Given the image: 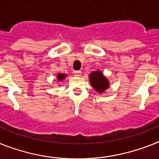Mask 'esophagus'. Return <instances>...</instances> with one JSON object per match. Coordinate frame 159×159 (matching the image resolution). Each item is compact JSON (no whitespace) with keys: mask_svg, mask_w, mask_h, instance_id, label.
Segmentation results:
<instances>
[{"mask_svg":"<svg viewBox=\"0 0 159 159\" xmlns=\"http://www.w3.org/2000/svg\"><path fill=\"white\" fill-rule=\"evenodd\" d=\"M74 73L76 74V76H81L82 71H81V70H77V71H74Z\"/></svg>","mask_w":159,"mask_h":159,"instance_id":"esophagus-1","label":"esophagus"}]
</instances>
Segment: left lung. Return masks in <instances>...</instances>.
<instances>
[{
	"instance_id": "1",
	"label": "left lung",
	"mask_w": 159,
	"mask_h": 159,
	"mask_svg": "<svg viewBox=\"0 0 159 159\" xmlns=\"http://www.w3.org/2000/svg\"><path fill=\"white\" fill-rule=\"evenodd\" d=\"M89 79L91 86L94 89L95 91L101 94L103 93L106 90L109 88V81L108 79L103 75L102 72L100 70L93 71L89 74Z\"/></svg>"
}]
</instances>
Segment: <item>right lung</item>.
Returning a JSON list of instances; mask_svg holds the SVG:
<instances>
[{
    "instance_id": "1",
    "label": "right lung",
    "mask_w": 159,
    "mask_h": 159,
    "mask_svg": "<svg viewBox=\"0 0 159 159\" xmlns=\"http://www.w3.org/2000/svg\"><path fill=\"white\" fill-rule=\"evenodd\" d=\"M67 77V75L65 73H57V82H62L65 77Z\"/></svg>"
}]
</instances>
